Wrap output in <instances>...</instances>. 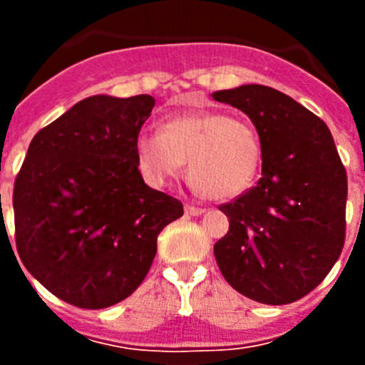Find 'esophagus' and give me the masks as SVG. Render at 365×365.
I'll use <instances>...</instances> for the list:
<instances>
[{"instance_id":"esophagus-1","label":"esophagus","mask_w":365,"mask_h":365,"mask_svg":"<svg viewBox=\"0 0 365 365\" xmlns=\"http://www.w3.org/2000/svg\"><path fill=\"white\" fill-rule=\"evenodd\" d=\"M185 212L188 215H201L205 214V208H199V206H192V205H186L185 206Z\"/></svg>"}]
</instances>
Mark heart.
Masks as SVG:
<instances>
[{"label":"heart","mask_w":365,"mask_h":365,"mask_svg":"<svg viewBox=\"0 0 365 365\" xmlns=\"http://www.w3.org/2000/svg\"><path fill=\"white\" fill-rule=\"evenodd\" d=\"M137 160L144 179L164 188L185 172L199 192L227 201L248 190L261 163L257 131L221 111L186 113L168 118L163 131L137 137Z\"/></svg>","instance_id":"obj_1"}]
</instances>
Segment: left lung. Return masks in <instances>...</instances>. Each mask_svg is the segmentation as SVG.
<instances>
[{"instance_id": "8db88e82", "label": "left lung", "mask_w": 365, "mask_h": 365, "mask_svg": "<svg viewBox=\"0 0 365 365\" xmlns=\"http://www.w3.org/2000/svg\"><path fill=\"white\" fill-rule=\"evenodd\" d=\"M243 111L259 135L261 179L219 206L230 221L214 245L219 270L254 302L285 305L318 287L346 240V168L322 118L272 87L212 93Z\"/></svg>"}]
</instances>
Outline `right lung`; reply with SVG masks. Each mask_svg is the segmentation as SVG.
Here are the masks:
<instances>
[{
  "label": "right lung",
  "instance_id": "add662e5",
  "mask_svg": "<svg viewBox=\"0 0 365 365\" xmlns=\"http://www.w3.org/2000/svg\"><path fill=\"white\" fill-rule=\"evenodd\" d=\"M155 98L95 95L38 131L14 182L16 247L47 291L106 309L137 291L157 235L182 202L138 172L137 137Z\"/></svg>",
  "mask_w": 365,
  "mask_h": 365
}]
</instances>
